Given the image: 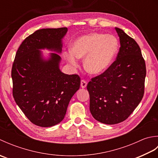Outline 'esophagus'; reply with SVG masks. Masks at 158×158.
Wrapping results in <instances>:
<instances>
[{"label":"esophagus","mask_w":158,"mask_h":158,"mask_svg":"<svg viewBox=\"0 0 158 158\" xmlns=\"http://www.w3.org/2000/svg\"><path fill=\"white\" fill-rule=\"evenodd\" d=\"M87 86V81L85 80H81V87L82 88H85Z\"/></svg>","instance_id":"esophagus-1"}]
</instances>
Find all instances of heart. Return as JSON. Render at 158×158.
<instances>
[{"label": "heart", "mask_w": 158, "mask_h": 158, "mask_svg": "<svg viewBox=\"0 0 158 158\" xmlns=\"http://www.w3.org/2000/svg\"><path fill=\"white\" fill-rule=\"evenodd\" d=\"M119 43L115 36L92 32L77 38L71 49L64 52L70 64L77 65V58H84L83 66L91 75H98L109 69L116 57Z\"/></svg>", "instance_id": "b5f03b06"}]
</instances>
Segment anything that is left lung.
<instances>
[{
	"label": "left lung",
	"instance_id": "obj_1",
	"mask_svg": "<svg viewBox=\"0 0 158 158\" xmlns=\"http://www.w3.org/2000/svg\"><path fill=\"white\" fill-rule=\"evenodd\" d=\"M115 28L120 41L117 59L87 85L90 113L96 120L109 125L123 122L135 110L143 97L146 77L139 45L123 30Z\"/></svg>",
	"mask_w": 158,
	"mask_h": 158
}]
</instances>
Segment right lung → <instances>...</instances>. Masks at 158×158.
<instances>
[{"label":"right lung","instance_id":"right-lung-1","mask_svg":"<svg viewBox=\"0 0 158 158\" xmlns=\"http://www.w3.org/2000/svg\"><path fill=\"white\" fill-rule=\"evenodd\" d=\"M67 31V28L35 31L20 45L13 64V98L27 118L38 126L61 122L70 99L80 88L78 75H67L60 69L61 58L58 53L62 52ZM41 49L55 53L45 59Z\"/></svg>","mask_w":158,"mask_h":158}]
</instances>
